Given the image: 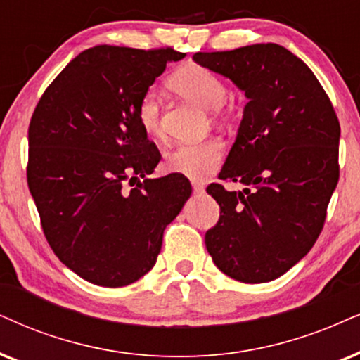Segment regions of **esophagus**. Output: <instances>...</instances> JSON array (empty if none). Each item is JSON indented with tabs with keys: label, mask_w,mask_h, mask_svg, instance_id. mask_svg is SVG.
I'll return each instance as SVG.
<instances>
[{
	"label": "esophagus",
	"mask_w": 360,
	"mask_h": 360,
	"mask_svg": "<svg viewBox=\"0 0 360 360\" xmlns=\"http://www.w3.org/2000/svg\"><path fill=\"white\" fill-rule=\"evenodd\" d=\"M193 193L194 194H202L204 193V186L201 183H193Z\"/></svg>",
	"instance_id": "obj_1"
}]
</instances>
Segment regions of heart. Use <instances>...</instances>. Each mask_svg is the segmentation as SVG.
<instances>
[{"mask_svg":"<svg viewBox=\"0 0 360 360\" xmlns=\"http://www.w3.org/2000/svg\"><path fill=\"white\" fill-rule=\"evenodd\" d=\"M167 86L181 98L211 109L217 121H227L231 117V106L224 99L227 86L219 75L201 65H188L167 79ZM136 120L141 129L149 138H162L161 103L154 93H144L136 106ZM224 159V146L219 139L209 138L201 143L181 144L166 154L165 166L169 172L186 176L193 181H206L219 169Z\"/></svg>","mask_w":360,"mask_h":360,"instance_id":"b5f03b06","label":"heart"}]
</instances>
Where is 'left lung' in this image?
<instances>
[{"instance_id": "obj_1", "label": "left lung", "mask_w": 360, "mask_h": 360, "mask_svg": "<svg viewBox=\"0 0 360 360\" xmlns=\"http://www.w3.org/2000/svg\"><path fill=\"white\" fill-rule=\"evenodd\" d=\"M233 79L249 103L219 179L207 186L219 221L206 248L219 269L245 284L276 279L316 244L339 181L340 124L302 59L276 43L195 53Z\"/></svg>"}]
</instances>
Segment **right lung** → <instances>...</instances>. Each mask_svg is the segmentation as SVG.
<instances>
[{"label": "right lung", "instance_id": "1", "mask_svg": "<svg viewBox=\"0 0 360 360\" xmlns=\"http://www.w3.org/2000/svg\"><path fill=\"white\" fill-rule=\"evenodd\" d=\"M184 56L98 44L59 72L31 116L26 176L44 238L93 284L122 288L151 271L191 195L176 172L148 179L161 154L136 120L139 98Z\"/></svg>", "mask_w": 360, "mask_h": 360}]
</instances>
